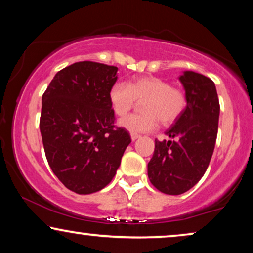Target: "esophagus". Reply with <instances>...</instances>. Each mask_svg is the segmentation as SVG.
Returning <instances> with one entry per match:
<instances>
[{
  "label": "esophagus",
  "instance_id": "obj_1",
  "mask_svg": "<svg viewBox=\"0 0 253 253\" xmlns=\"http://www.w3.org/2000/svg\"><path fill=\"white\" fill-rule=\"evenodd\" d=\"M138 138H140V134H138V133H132V132H131V139H132V141H134L136 139H138Z\"/></svg>",
  "mask_w": 253,
  "mask_h": 253
}]
</instances>
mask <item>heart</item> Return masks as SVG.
<instances>
[{"label": "heart", "instance_id": "b5f03b06", "mask_svg": "<svg viewBox=\"0 0 253 253\" xmlns=\"http://www.w3.org/2000/svg\"><path fill=\"white\" fill-rule=\"evenodd\" d=\"M110 105L116 115L124 116L136 106L141 105L143 114H131L119 121L120 126L132 133L150 132L158 126V121L169 126L184 113L188 98L182 88L171 86L154 76L134 78L130 84L117 82L109 92Z\"/></svg>", "mask_w": 253, "mask_h": 253}]
</instances>
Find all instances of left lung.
I'll return each mask as SVG.
<instances>
[{
	"mask_svg": "<svg viewBox=\"0 0 253 253\" xmlns=\"http://www.w3.org/2000/svg\"><path fill=\"white\" fill-rule=\"evenodd\" d=\"M188 105L166 131L174 140H155L147 165L148 178L166 195H182L200 181L215 146L220 103L212 79L193 71L179 76Z\"/></svg>",
	"mask_w": 253,
	"mask_h": 253,
	"instance_id": "8db88e82",
	"label": "left lung"
}]
</instances>
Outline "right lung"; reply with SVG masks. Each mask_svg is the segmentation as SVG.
<instances>
[{"label": "right lung", "mask_w": 253, "mask_h": 253, "mask_svg": "<svg viewBox=\"0 0 253 253\" xmlns=\"http://www.w3.org/2000/svg\"><path fill=\"white\" fill-rule=\"evenodd\" d=\"M117 70L77 62L58 71L42 95L40 132L47 161L65 188L79 195L108 185L131 143L129 132L114 124L109 92Z\"/></svg>", "instance_id": "obj_1"}]
</instances>
